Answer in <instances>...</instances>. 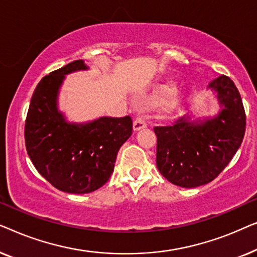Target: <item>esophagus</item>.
<instances>
[{
	"label": "esophagus",
	"mask_w": 257,
	"mask_h": 257,
	"mask_svg": "<svg viewBox=\"0 0 257 257\" xmlns=\"http://www.w3.org/2000/svg\"><path fill=\"white\" fill-rule=\"evenodd\" d=\"M146 126L147 125H146L145 118H144L143 115H138V117L135 119V121H133V130H135L136 132L140 131V130H143V128H145Z\"/></svg>",
	"instance_id": "34e87169"
}]
</instances>
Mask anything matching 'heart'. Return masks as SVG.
<instances>
[{
  "label": "heart",
  "mask_w": 257,
  "mask_h": 257,
  "mask_svg": "<svg viewBox=\"0 0 257 257\" xmlns=\"http://www.w3.org/2000/svg\"><path fill=\"white\" fill-rule=\"evenodd\" d=\"M158 94L163 99L160 100L159 106L163 108H168L173 106L177 101V94H175V89L172 85H161L158 89Z\"/></svg>",
  "instance_id": "1"
}]
</instances>
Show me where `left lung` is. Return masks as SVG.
Instances as JSON below:
<instances>
[{"label": "left lung", "instance_id": "obj_1", "mask_svg": "<svg viewBox=\"0 0 257 257\" xmlns=\"http://www.w3.org/2000/svg\"><path fill=\"white\" fill-rule=\"evenodd\" d=\"M220 111L213 117L194 114L173 125L154 127L157 167L165 179L184 188L214 180L240 149L245 131V113L233 80L220 76L209 84Z\"/></svg>", "mask_w": 257, "mask_h": 257}]
</instances>
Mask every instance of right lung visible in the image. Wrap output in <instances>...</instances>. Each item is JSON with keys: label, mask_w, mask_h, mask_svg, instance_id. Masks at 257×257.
Wrapping results in <instances>:
<instances>
[{"label": "right lung", "mask_w": 257, "mask_h": 257, "mask_svg": "<svg viewBox=\"0 0 257 257\" xmlns=\"http://www.w3.org/2000/svg\"><path fill=\"white\" fill-rule=\"evenodd\" d=\"M86 70L89 66L78 59L43 77L31 97L24 128L28 156L38 173L72 194L91 193L106 184L119 149L132 135L128 115L73 122L59 110L65 76Z\"/></svg>", "instance_id": "obj_1"}]
</instances>
